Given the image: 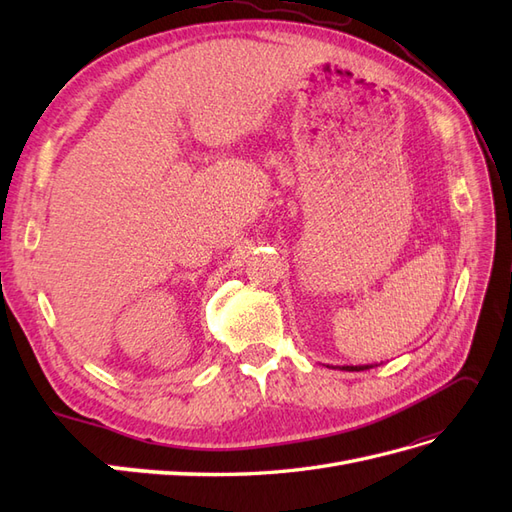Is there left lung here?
<instances>
[{
    "instance_id": "8db88e82",
    "label": "left lung",
    "mask_w": 512,
    "mask_h": 512,
    "mask_svg": "<svg viewBox=\"0 0 512 512\" xmlns=\"http://www.w3.org/2000/svg\"><path fill=\"white\" fill-rule=\"evenodd\" d=\"M333 367V365H331ZM369 367H376V365H335L333 369H344V371H363Z\"/></svg>"
}]
</instances>
